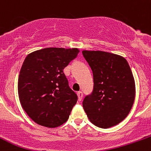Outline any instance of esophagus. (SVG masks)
<instances>
[{
    "label": "esophagus",
    "instance_id": "obj_1",
    "mask_svg": "<svg viewBox=\"0 0 151 151\" xmlns=\"http://www.w3.org/2000/svg\"><path fill=\"white\" fill-rule=\"evenodd\" d=\"M77 96H78V100H79V101H81L83 98V93L81 92V91H79V92H77Z\"/></svg>",
    "mask_w": 151,
    "mask_h": 151
}]
</instances>
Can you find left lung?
Returning <instances> with one entry per match:
<instances>
[{"instance_id": "obj_1", "label": "left lung", "mask_w": 151, "mask_h": 151, "mask_svg": "<svg viewBox=\"0 0 151 151\" xmlns=\"http://www.w3.org/2000/svg\"><path fill=\"white\" fill-rule=\"evenodd\" d=\"M93 72V89L82 105L89 121L102 129L124 120L132 108L136 85L124 57L107 52L83 50Z\"/></svg>"}]
</instances>
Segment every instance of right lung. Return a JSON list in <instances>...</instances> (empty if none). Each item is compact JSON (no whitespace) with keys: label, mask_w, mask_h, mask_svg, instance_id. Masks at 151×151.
Instances as JSON below:
<instances>
[{"label":"right lung","mask_w":151,"mask_h":151,"mask_svg":"<svg viewBox=\"0 0 151 151\" xmlns=\"http://www.w3.org/2000/svg\"><path fill=\"white\" fill-rule=\"evenodd\" d=\"M78 48L47 47L27 55L18 77L22 109L39 125L56 128L65 124L77 101L63 69L76 58Z\"/></svg>","instance_id":"1"}]
</instances>
